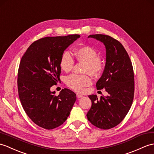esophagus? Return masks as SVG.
I'll return each mask as SVG.
<instances>
[{
    "label": "esophagus",
    "mask_w": 154,
    "mask_h": 154,
    "mask_svg": "<svg viewBox=\"0 0 154 154\" xmlns=\"http://www.w3.org/2000/svg\"><path fill=\"white\" fill-rule=\"evenodd\" d=\"M77 97L78 98H81L82 97H83V95H81V94H77Z\"/></svg>",
    "instance_id": "esophagus-1"
}]
</instances>
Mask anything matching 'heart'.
Masks as SVG:
<instances>
[{"label": "heart", "mask_w": 154, "mask_h": 154, "mask_svg": "<svg viewBox=\"0 0 154 154\" xmlns=\"http://www.w3.org/2000/svg\"><path fill=\"white\" fill-rule=\"evenodd\" d=\"M75 56L79 62L85 63V73L96 76L103 68V62L98 57L97 51L89 46H83L75 51ZM75 60L69 51H64L61 56L60 65L64 71L69 72L73 68ZM92 83L91 77L87 75L72 74L66 78V84L73 90L81 92L83 88Z\"/></svg>", "instance_id": "obj_1"}]
</instances>
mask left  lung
Instances as JSON below:
<instances>
[{
	"label": "left lung",
	"instance_id": "obj_1",
	"mask_svg": "<svg viewBox=\"0 0 154 154\" xmlns=\"http://www.w3.org/2000/svg\"><path fill=\"white\" fill-rule=\"evenodd\" d=\"M88 37L103 42L106 50V62L97 89L105 88L108 96H88L92 106L88 120L95 127L109 129L119 125L127 116L133 101L134 71L132 62L122 44L109 35L96 34Z\"/></svg>",
	"mask_w": 154,
	"mask_h": 154
}]
</instances>
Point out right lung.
<instances>
[{
	"label": "right lung",
	"mask_w": 154,
	"mask_h": 154,
	"mask_svg": "<svg viewBox=\"0 0 154 154\" xmlns=\"http://www.w3.org/2000/svg\"><path fill=\"white\" fill-rule=\"evenodd\" d=\"M79 35L48 37L33 42L21 58L17 88L21 105L32 121L45 129L62 125L69 116L76 94L62 89L58 96L51 88L60 81V61L63 51Z\"/></svg>",
	"instance_id": "add662e5"
}]
</instances>
